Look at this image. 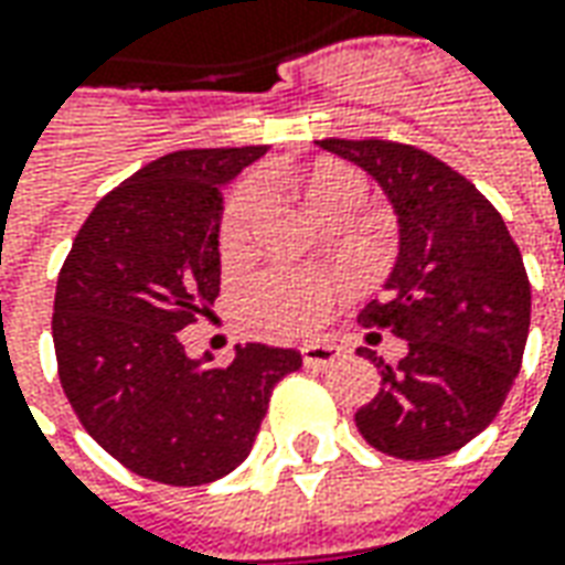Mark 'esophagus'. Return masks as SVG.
Listing matches in <instances>:
<instances>
[{
	"mask_svg": "<svg viewBox=\"0 0 565 565\" xmlns=\"http://www.w3.org/2000/svg\"><path fill=\"white\" fill-rule=\"evenodd\" d=\"M339 361V349L333 345H321V342H309L302 345V364L311 366V370H327L330 364Z\"/></svg>",
	"mask_w": 565,
	"mask_h": 565,
	"instance_id": "obj_1",
	"label": "esophagus"
}]
</instances>
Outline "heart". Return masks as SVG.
<instances>
[{
  "label": "heart",
  "instance_id": "b5f03b06",
  "mask_svg": "<svg viewBox=\"0 0 565 565\" xmlns=\"http://www.w3.org/2000/svg\"><path fill=\"white\" fill-rule=\"evenodd\" d=\"M309 201L315 214L327 220L333 214H358L366 201V183L351 168H321L309 180ZM266 207V183L247 180L232 192L220 223V244L226 254H242L259 214ZM330 302V284L290 275L266 271L247 287V309L254 321L275 337H296L323 321Z\"/></svg>",
  "mask_w": 565,
  "mask_h": 565
}]
</instances>
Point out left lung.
<instances>
[{"label":"left lung","mask_w":565,"mask_h":565,"mask_svg":"<svg viewBox=\"0 0 565 565\" xmlns=\"http://www.w3.org/2000/svg\"><path fill=\"white\" fill-rule=\"evenodd\" d=\"M354 161L392 201L401 250L385 296L358 321L406 339L354 413L370 447L406 461L449 456L499 416L530 337V278L520 247L471 180L425 149L394 140H318ZM373 337V333H370Z\"/></svg>","instance_id":"1"}]
</instances>
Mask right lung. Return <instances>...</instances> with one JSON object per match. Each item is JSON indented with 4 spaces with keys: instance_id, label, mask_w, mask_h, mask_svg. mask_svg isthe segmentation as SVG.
Instances as JSON below:
<instances>
[{
    "instance_id": "1",
    "label": "right lung",
    "mask_w": 565,
    "mask_h": 565,
    "mask_svg": "<svg viewBox=\"0 0 565 565\" xmlns=\"http://www.w3.org/2000/svg\"><path fill=\"white\" fill-rule=\"evenodd\" d=\"M266 146L180 149L97 201L63 259L51 337L78 422L128 471L201 487L254 447L296 349L247 342L228 366L192 361L180 330L220 296L223 189Z\"/></svg>"
}]
</instances>
